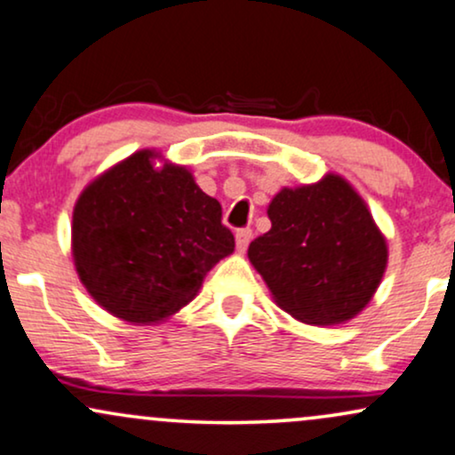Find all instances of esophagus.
<instances>
[{"instance_id": "34e87169", "label": "esophagus", "mask_w": 455, "mask_h": 455, "mask_svg": "<svg viewBox=\"0 0 455 455\" xmlns=\"http://www.w3.org/2000/svg\"><path fill=\"white\" fill-rule=\"evenodd\" d=\"M235 242H237V250L239 251L248 250V245L251 242V231H250V228H239V231L235 233Z\"/></svg>"}]
</instances>
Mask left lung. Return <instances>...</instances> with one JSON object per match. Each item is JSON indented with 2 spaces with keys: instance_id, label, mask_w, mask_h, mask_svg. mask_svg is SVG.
I'll use <instances>...</instances> for the list:
<instances>
[{
  "instance_id": "1",
  "label": "left lung",
  "mask_w": 455,
  "mask_h": 455,
  "mask_svg": "<svg viewBox=\"0 0 455 455\" xmlns=\"http://www.w3.org/2000/svg\"><path fill=\"white\" fill-rule=\"evenodd\" d=\"M267 213L269 233L250 243L248 259L277 307L311 326L358 315L384 277L387 243L354 186L337 173L283 186Z\"/></svg>"
}]
</instances>
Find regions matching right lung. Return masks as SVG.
Segmentation results:
<instances>
[{
  "label": "right lung",
  "instance_id": "right-lung-1",
  "mask_svg": "<svg viewBox=\"0 0 455 455\" xmlns=\"http://www.w3.org/2000/svg\"><path fill=\"white\" fill-rule=\"evenodd\" d=\"M138 150L82 190L71 256L86 292L129 324L165 322L196 297L207 271L233 254L222 207L193 173Z\"/></svg>",
  "mask_w": 455,
  "mask_h": 455
}]
</instances>
